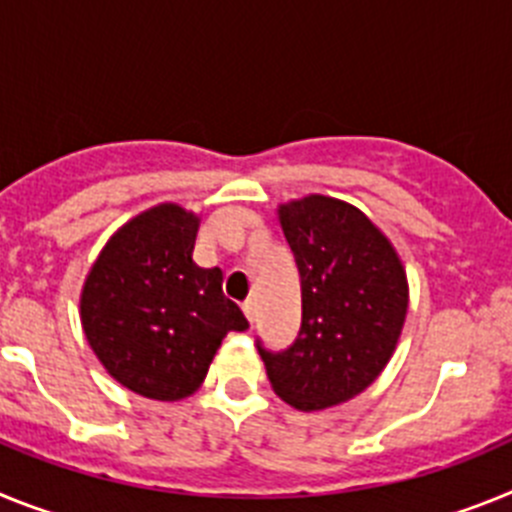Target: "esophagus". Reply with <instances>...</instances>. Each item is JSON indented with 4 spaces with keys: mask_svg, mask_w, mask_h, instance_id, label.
<instances>
[{
    "mask_svg": "<svg viewBox=\"0 0 512 512\" xmlns=\"http://www.w3.org/2000/svg\"><path fill=\"white\" fill-rule=\"evenodd\" d=\"M242 311H244V317L250 319V322H255V301L252 299L242 301Z\"/></svg>",
    "mask_w": 512,
    "mask_h": 512,
    "instance_id": "34e87169",
    "label": "esophagus"
}]
</instances>
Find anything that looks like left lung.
I'll list each match as a JSON object with an SVG mask.
<instances>
[{
	"mask_svg": "<svg viewBox=\"0 0 512 512\" xmlns=\"http://www.w3.org/2000/svg\"><path fill=\"white\" fill-rule=\"evenodd\" d=\"M301 275V330L273 353L257 340L273 391L296 410H327L379 379L407 317V273L355 206L306 195L278 208Z\"/></svg>",
	"mask_w": 512,
	"mask_h": 512,
	"instance_id": "left-lung-1",
	"label": "left lung"
}]
</instances>
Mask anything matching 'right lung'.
<instances>
[{
  "mask_svg": "<svg viewBox=\"0 0 512 512\" xmlns=\"http://www.w3.org/2000/svg\"><path fill=\"white\" fill-rule=\"evenodd\" d=\"M201 219L159 203L115 231L82 288V327L118 384L177 402L206 379L229 332L250 324L221 291L219 268L193 262Z\"/></svg>",
  "mask_w": 512,
  "mask_h": 512,
  "instance_id": "add662e5",
  "label": "right lung"
}]
</instances>
